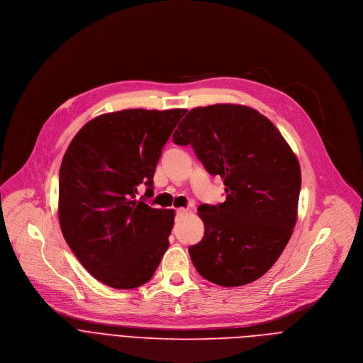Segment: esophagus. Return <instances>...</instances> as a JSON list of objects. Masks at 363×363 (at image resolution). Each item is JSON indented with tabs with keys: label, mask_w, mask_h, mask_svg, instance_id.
<instances>
[{
	"label": "esophagus",
	"mask_w": 363,
	"mask_h": 363,
	"mask_svg": "<svg viewBox=\"0 0 363 363\" xmlns=\"http://www.w3.org/2000/svg\"><path fill=\"white\" fill-rule=\"evenodd\" d=\"M186 213H188L186 208H178V210H177V217H182V216H185Z\"/></svg>",
	"instance_id": "1"
}]
</instances>
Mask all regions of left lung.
Wrapping results in <instances>:
<instances>
[{
    "instance_id": "obj_1",
    "label": "left lung",
    "mask_w": 363,
    "mask_h": 363,
    "mask_svg": "<svg viewBox=\"0 0 363 363\" xmlns=\"http://www.w3.org/2000/svg\"><path fill=\"white\" fill-rule=\"evenodd\" d=\"M174 142L191 145L225 185L224 202L198 206L205 233L189 247L195 269L224 287L260 279L296 225L301 174L294 152L266 116L231 103L192 109Z\"/></svg>"
}]
</instances>
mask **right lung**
Returning a JSON list of instances; mask_svg holds the SVG:
<instances>
[{"label": "right lung", "mask_w": 363, "mask_h": 363, "mask_svg": "<svg viewBox=\"0 0 363 363\" xmlns=\"http://www.w3.org/2000/svg\"><path fill=\"white\" fill-rule=\"evenodd\" d=\"M186 109H128L87 122L70 142L59 177V221L82 266L99 281L129 290L149 281L168 250L174 210L152 195L162 147Z\"/></svg>", "instance_id": "right-lung-1"}]
</instances>
